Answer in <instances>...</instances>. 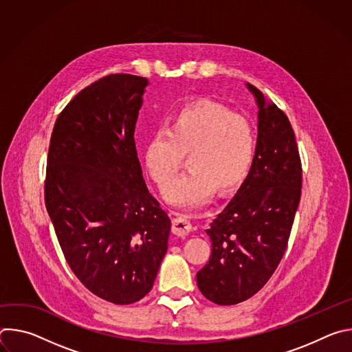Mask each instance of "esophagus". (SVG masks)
Listing matches in <instances>:
<instances>
[{"mask_svg":"<svg viewBox=\"0 0 352 352\" xmlns=\"http://www.w3.org/2000/svg\"><path fill=\"white\" fill-rule=\"evenodd\" d=\"M171 230L175 235L178 236H185L186 234H189V231L192 230V224L190 221L185 217V216H178L173 220V226Z\"/></svg>","mask_w":352,"mask_h":352,"instance_id":"34e87169","label":"esophagus"}]
</instances>
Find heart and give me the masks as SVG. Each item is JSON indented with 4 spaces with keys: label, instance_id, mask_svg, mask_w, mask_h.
I'll use <instances>...</instances> for the list:
<instances>
[{
    "label": "heart",
    "instance_id": "1",
    "mask_svg": "<svg viewBox=\"0 0 352 352\" xmlns=\"http://www.w3.org/2000/svg\"><path fill=\"white\" fill-rule=\"evenodd\" d=\"M188 155L190 171L169 179ZM256 155L255 131L243 117L214 103H195L179 110L167 129H157L144 147L146 170L170 204L195 208L214 189L227 193L248 177Z\"/></svg>",
    "mask_w": 352,
    "mask_h": 352
}]
</instances>
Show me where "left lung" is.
Here are the masks:
<instances>
[{
  "mask_svg": "<svg viewBox=\"0 0 352 352\" xmlns=\"http://www.w3.org/2000/svg\"><path fill=\"white\" fill-rule=\"evenodd\" d=\"M259 106L256 155L226 209L206 230L209 262L197 287L217 305L254 296L276 272L287 249L302 188V164L288 117L248 83Z\"/></svg>",
  "mask_w": 352,
  "mask_h": 352,
  "instance_id": "obj_1",
  "label": "left lung"
}]
</instances>
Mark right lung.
I'll return each instance as SVG.
<instances>
[{
    "label": "right lung",
    "mask_w": 352,
    "mask_h": 352,
    "mask_svg": "<svg viewBox=\"0 0 352 352\" xmlns=\"http://www.w3.org/2000/svg\"><path fill=\"white\" fill-rule=\"evenodd\" d=\"M146 86V78L111 74L80 90L60 113L47 156L44 200L65 261L116 305L152 289L171 228L133 139Z\"/></svg>",
    "instance_id": "1"
}]
</instances>
